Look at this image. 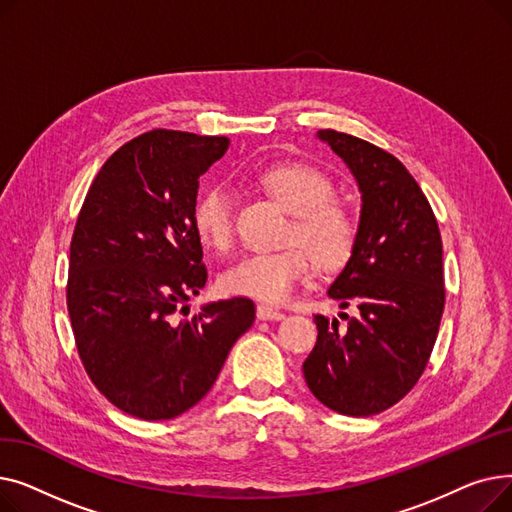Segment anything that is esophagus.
<instances>
[{"label":"esophagus","instance_id":"34e87169","mask_svg":"<svg viewBox=\"0 0 512 512\" xmlns=\"http://www.w3.org/2000/svg\"><path fill=\"white\" fill-rule=\"evenodd\" d=\"M257 317L259 319H267V321H280L284 317L282 311L274 309V307H267V305H257Z\"/></svg>","mask_w":512,"mask_h":512}]
</instances>
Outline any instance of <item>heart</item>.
<instances>
[{"mask_svg":"<svg viewBox=\"0 0 512 512\" xmlns=\"http://www.w3.org/2000/svg\"><path fill=\"white\" fill-rule=\"evenodd\" d=\"M292 215V242L280 251L247 253L220 276V288L236 297H251L270 305L286 303L313 270V257L324 267H336L351 255L357 224L348 209L334 201V184L319 170L303 164H280L259 176ZM195 230L207 247L226 251L234 236V193L224 182L207 186L193 213Z\"/></svg>","mask_w":512,"mask_h":512,"instance_id":"1","label":"heart"}]
</instances>
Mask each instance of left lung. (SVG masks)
Listing matches in <instances>:
<instances>
[{
	"mask_svg": "<svg viewBox=\"0 0 512 512\" xmlns=\"http://www.w3.org/2000/svg\"><path fill=\"white\" fill-rule=\"evenodd\" d=\"M317 139L344 161L361 193L355 247L328 288L359 315L346 317V328L315 315L317 342L303 373L321 405L369 417L405 396L432 355L444 311L442 238L419 184L394 155L336 130H317Z\"/></svg>",
	"mask_w": 512,
	"mask_h": 512,
	"instance_id": "8db88e82",
	"label": "left lung"
}]
</instances>
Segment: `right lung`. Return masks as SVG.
<instances>
[{"mask_svg": "<svg viewBox=\"0 0 512 512\" xmlns=\"http://www.w3.org/2000/svg\"><path fill=\"white\" fill-rule=\"evenodd\" d=\"M228 145L145 132L105 161L78 213L66 290L76 348L97 390L132 417L164 421L195 407L255 321L245 297L178 317L207 282L193 222L199 178Z\"/></svg>", "mask_w": 512, "mask_h": 512, "instance_id": "obj_1", "label": "right lung"}]
</instances>
